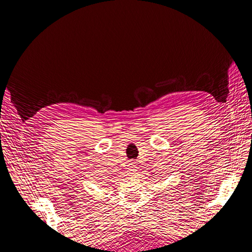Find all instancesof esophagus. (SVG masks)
Wrapping results in <instances>:
<instances>
[{
	"instance_id": "esophagus-1",
	"label": "esophagus",
	"mask_w": 252,
	"mask_h": 252,
	"mask_svg": "<svg viewBox=\"0 0 252 252\" xmlns=\"http://www.w3.org/2000/svg\"><path fill=\"white\" fill-rule=\"evenodd\" d=\"M129 166H130V168H131L130 170H131V171H136V169H135V168H136V165H135V162H131L130 164H129Z\"/></svg>"
}]
</instances>
